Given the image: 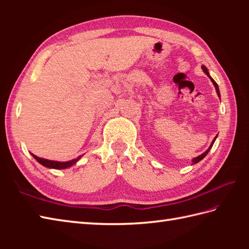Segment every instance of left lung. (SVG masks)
<instances>
[{
    "label": "left lung",
    "instance_id": "1",
    "mask_svg": "<svg viewBox=\"0 0 249 249\" xmlns=\"http://www.w3.org/2000/svg\"><path fill=\"white\" fill-rule=\"evenodd\" d=\"M201 68H202V70H203V71L205 72V75L206 76H208L210 79H211V81H212V83L214 84V87H215V89H216V93H217V95H218V97L220 98V92H219V89H218V86H217V83H216L215 82V80H214V79L212 78V77H211L210 76V72H209V71H208V68H206L204 65H202V66H201ZM218 136V135H217ZM217 136H216L215 137V138H214V140L212 141V143H211V145L209 146V149L208 150H206L204 153H202V154H201V155H199V156H197V157H195V158H193V163H192V165H194V163H197V162H199L200 160H203V158L206 156V155H208V153L210 152V150L211 149H212V146H213V144H214V142H215V140H216V138H217Z\"/></svg>",
    "mask_w": 249,
    "mask_h": 249
}]
</instances>
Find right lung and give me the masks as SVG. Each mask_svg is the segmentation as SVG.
<instances>
[{"label":"right lung","mask_w":249,"mask_h":249,"mask_svg":"<svg viewBox=\"0 0 249 249\" xmlns=\"http://www.w3.org/2000/svg\"><path fill=\"white\" fill-rule=\"evenodd\" d=\"M32 154V153H31ZM32 156H33L35 160L38 161L40 165H43L44 167H47V168H50V169H66V168H70L71 166L75 165V163H77L79 161V160L83 156V155H80L78 156L77 158H75V160H68V161H56V160H45V158H40L38 156H36L34 154H32Z\"/></svg>","instance_id":"1"}]
</instances>
